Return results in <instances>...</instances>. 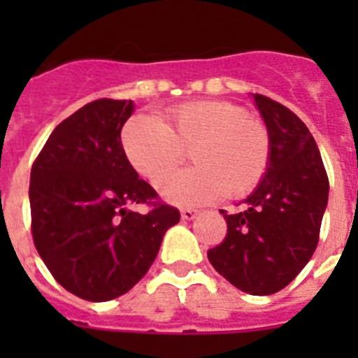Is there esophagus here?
Returning a JSON list of instances; mask_svg holds the SVG:
<instances>
[{
	"mask_svg": "<svg viewBox=\"0 0 358 358\" xmlns=\"http://www.w3.org/2000/svg\"><path fill=\"white\" fill-rule=\"evenodd\" d=\"M181 217L185 218V220H194V218L197 217V211L189 210V208H185V210H181Z\"/></svg>",
	"mask_w": 358,
	"mask_h": 358,
	"instance_id": "obj_1",
	"label": "esophagus"
}]
</instances>
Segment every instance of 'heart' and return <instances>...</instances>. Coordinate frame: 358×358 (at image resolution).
Wrapping results in <instances>:
<instances>
[{
    "label": "heart",
    "instance_id": "obj_1",
    "mask_svg": "<svg viewBox=\"0 0 358 358\" xmlns=\"http://www.w3.org/2000/svg\"><path fill=\"white\" fill-rule=\"evenodd\" d=\"M122 147L132 169L156 181L172 172L189 150L194 169L159 181V192L176 204H202L220 192L249 194L271 159V134L262 120L222 100L170 107L163 120L136 115L122 131Z\"/></svg>",
    "mask_w": 358,
    "mask_h": 358
}]
</instances>
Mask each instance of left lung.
I'll return each mask as SVG.
<instances>
[{"label":"left lung","mask_w":358,"mask_h":358,"mask_svg":"<svg viewBox=\"0 0 358 358\" xmlns=\"http://www.w3.org/2000/svg\"><path fill=\"white\" fill-rule=\"evenodd\" d=\"M252 96L271 134V159L243 210H220L227 235L208 260L236 289L268 296L285 289L314 255L330 185L305 123L273 98Z\"/></svg>","instance_id":"left-lung-1"}]
</instances>
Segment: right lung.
Masks as SVG:
<instances>
[{
  "instance_id": "right-lung-1",
  "label": "right lung",
  "mask_w": 358,
  "mask_h": 358,
  "mask_svg": "<svg viewBox=\"0 0 358 358\" xmlns=\"http://www.w3.org/2000/svg\"><path fill=\"white\" fill-rule=\"evenodd\" d=\"M132 100L100 98L53 129L30 173L34 243L57 283L109 301L147 274L181 213L140 179L122 147ZM147 203L143 215L128 210Z\"/></svg>"
}]
</instances>
